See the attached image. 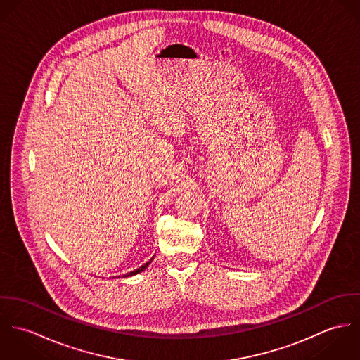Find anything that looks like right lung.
I'll list each match as a JSON object with an SVG mask.
<instances>
[{
    "label": "right lung",
    "instance_id": "add662e5",
    "mask_svg": "<svg viewBox=\"0 0 360 360\" xmlns=\"http://www.w3.org/2000/svg\"><path fill=\"white\" fill-rule=\"evenodd\" d=\"M153 259L154 257H151V260H148L147 263H144L141 267H139V269H136V270H133V271H130V273H127V274H123V277H129V276H134V274H137V273H140V271H143V270H146L147 267H148V264L153 262Z\"/></svg>",
    "mask_w": 360,
    "mask_h": 360
}]
</instances>
